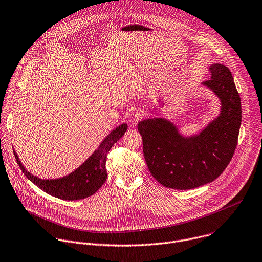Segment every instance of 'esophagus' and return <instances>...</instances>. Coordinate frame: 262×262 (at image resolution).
Returning a JSON list of instances; mask_svg holds the SVG:
<instances>
[{
    "label": "esophagus",
    "instance_id": "esophagus-1",
    "mask_svg": "<svg viewBox=\"0 0 262 262\" xmlns=\"http://www.w3.org/2000/svg\"><path fill=\"white\" fill-rule=\"evenodd\" d=\"M142 118V114L139 110H133L129 115V122L132 125H135Z\"/></svg>",
    "mask_w": 262,
    "mask_h": 262
}]
</instances>
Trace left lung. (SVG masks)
<instances>
[{"label":"left lung","mask_w":262,"mask_h":262,"mask_svg":"<svg viewBox=\"0 0 262 262\" xmlns=\"http://www.w3.org/2000/svg\"><path fill=\"white\" fill-rule=\"evenodd\" d=\"M210 72L211 78L203 84L220 98L222 111L198 136L184 138L163 119H148L137 125L148 170L164 187L189 190L211 183L233 157L242 123L241 97L226 66L214 64Z\"/></svg>","instance_id":"1"}]
</instances>
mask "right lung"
<instances>
[{"instance_id": "obj_1", "label": "right lung", "mask_w": 262, "mask_h": 262, "mask_svg": "<svg viewBox=\"0 0 262 262\" xmlns=\"http://www.w3.org/2000/svg\"><path fill=\"white\" fill-rule=\"evenodd\" d=\"M127 124H122L106 136L98 149L75 171L58 180H41L28 172L14 151L16 162L23 173L38 188L47 194L63 200H77L96 193L107 179L105 168L107 152L127 131Z\"/></svg>"}]
</instances>
